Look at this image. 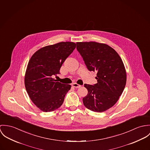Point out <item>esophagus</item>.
Wrapping results in <instances>:
<instances>
[{
	"label": "esophagus",
	"instance_id": "obj_1",
	"mask_svg": "<svg viewBox=\"0 0 150 150\" xmlns=\"http://www.w3.org/2000/svg\"><path fill=\"white\" fill-rule=\"evenodd\" d=\"M72 86L74 87H75V88H79L81 87V86L80 84H78L77 83H72Z\"/></svg>",
	"mask_w": 150,
	"mask_h": 150
}]
</instances>
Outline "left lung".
I'll use <instances>...</instances> for the list:
<instances>
[{
  "label": "left lung",
  "instance_id": "left-lung-1",
  "mask_svg": "<svg viewBox=\"0 0 150 150\" xmlns=\"http://www.w3.org/2000/svg\"><path fill=\"white\" fill-rule=\"evenodd\" d=\"M76 49L89 71H97V83L84 84L88 94L83 98L86 108L103 112L112 108L122 93L127 81L124 63L116 51L105 44L78 42Z\"/></svg>",
  "mask_w": 150,
  "mask_h": 150
}]
</instances>
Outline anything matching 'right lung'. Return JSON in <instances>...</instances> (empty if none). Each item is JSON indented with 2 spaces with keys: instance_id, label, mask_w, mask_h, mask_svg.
Here are the masks:
<instances>
[{
  "instance_id": "right-lung-1",
  "label": "right lung",
  "mask_w": 150,
  "mask_h": 150,
  "mask_svg": "<svg viewBox=\"0 0 150 150\" xmlns=\"http://www.w3.org/2000/svg\"><path fill=\"white\" fill-rule=\"evenodd\" d=\"M76 48L72 42H61L36 51L31 57L25 76L26 91L32 101L41 110L52 112L63 104L70 84L56 82L53 75L60 69Z\"/></svg>"
}]
</instances>
